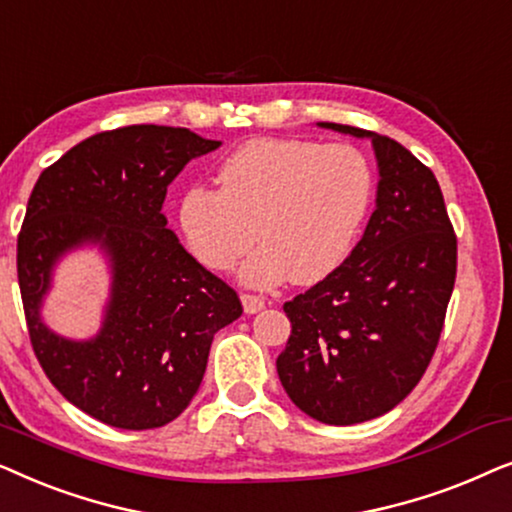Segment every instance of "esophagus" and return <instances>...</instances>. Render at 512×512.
<instances>
[{
    "label": "esophagus",
    "instance_id": "34e87169",
    "mask_svg": "<svg viewBox=\"0 0 512 512\" xmlns=\"http://www.w3.org/2000/svg\"><path fill=\"white\" fill-rule=\"evenodd\" d=\"M240 300H242V307L247 314H256L265 307V300L261 296H251V293H242Z\"/></svg>",
    "mask_w": 512,
    "mask_h": 512
}]
</instances>
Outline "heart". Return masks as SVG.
Listing matches in <instances>:
<instances>
[{
    "label": "heart",
    "instance_id": "obj_1",
    "mask_svg": "<svg viewBox=\"0 0 512 512\" xmlns=\"http://www.w3.org/2000/svg\"><path fill=\"white\" fill-rule=\"evenodd\" d=\"M219 191L181 193L177 221L195 261L228 270L256 235L263 244L242 263L249 286L286 277L314 284L352 251L373 205L368 158L349 144L289 137L251 139L216 167Z\"/></svg>",
    "mask_w": 512,
    "mask_h": 512
}]
</instances>
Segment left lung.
Returning <instances> with one entry per match:
<instances>
[{
    "label": "left lung",
    "instance_id": "8db88e82",
    "mask_svg": "<svg viewBox=\"0 0 512 512\" xmlns=\"http://www.w3.org/2000/svg\"><path fill=\"white\" fill-rule=\"evenodd\" d=\"M317 125L370 139L380 181L352 254L284 305L291 335L277 373L305 415L349 426L394 410L422 380L454 289L457 237L436 177L405 146L352 125Z\"/></svg>",
    "mask_w": 512,
    "mask_h": 512
}]
</instances>
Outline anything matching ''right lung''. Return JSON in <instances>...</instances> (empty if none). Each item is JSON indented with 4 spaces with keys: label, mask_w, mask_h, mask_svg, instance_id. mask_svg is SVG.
Instances as JSON below:
<instances>
[{
    "label": "right lung",
    "mask_w": 512,
    "mask_h": 512,
    "mask_svg": "<svg viewBox=\"0 0 512 512\" xmlns=\"http://www.w3.org/2000/svg\"><path fill=\"white\" fill-rule=\"evenodd\" d=\"M221 146L186 128L130 125L88 137L41 172L18 237V284L34 354L69 403L144 431L188 408L216 331L242 314L237 293L167 228V186ZM95 246L110 272L101 331L67 339L43 319L54 268Z\"/></svg>",
    "instance_id": "add662e5"
}]
</instances>
